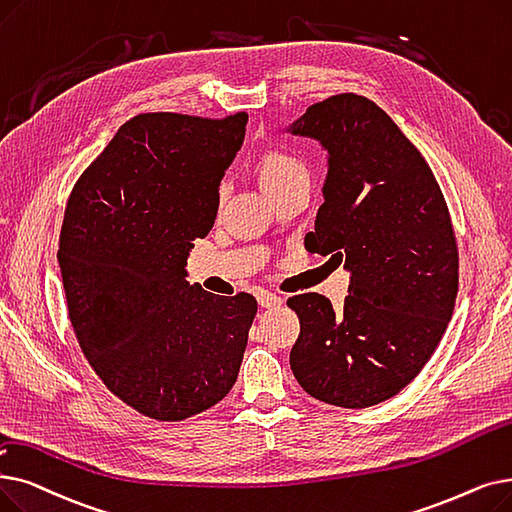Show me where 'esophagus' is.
<instances>
[{"instance_id":"esophagus-1","label":"esophagus","mask_w":512,"mask_h":512,"mask_svg":"<svg viewBox=\"0 0 512 512\" xmlns=\"http://www.w3.org/2000/svg\"><path fill=\"white\" fill-rule=\"evenodd\" d=\"M257 301H259V305H261V307L270 309V307L280 305V303H282V297H278V295H274V293H268V291H261V293H259V297H257Z\"/></svg>"}]
</instances>
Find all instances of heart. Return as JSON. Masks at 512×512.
I'll list each match as a JSON object with an SVG mask.
<instances>
[{
	"instance_id": "obj_1",
	"label": "heart",
	"mask_w": 512,
	"mask_h": 512,
	"mask_svg": "<svg viewBox=\"0 0 512 512\" xmlns=\"http://www.w3.org/2000/svg\"><path fill=\"white\" fill-rule=\"evenodd\" d=\"M257 175L261 180V186L272 192L288 182L297 180V177H307L305 165L288 154L284 150H268L261 154V159L257 161Z\"/></svg>"
}]
</instances>
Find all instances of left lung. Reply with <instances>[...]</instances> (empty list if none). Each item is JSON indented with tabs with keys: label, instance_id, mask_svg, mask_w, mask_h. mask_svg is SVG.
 I'll list each match as a JSON object with an SVG mask.
<instances>
[{
	"label": "left lung",
	"instance_id": "1",
	"mask_svg": "<svg viewBox=\"0 0 512 512\" xmlns=\"http://www.w3.org/2000/svg\"><path fill=\"white\" fill-rule=\"evenodd\" d=\"M286 131L328 152L305 247L351 274L339 311L318 293L286 301L301 324L291 370L330 406L381 404L429 362L452 318L458 249L446 198L416 146L364 96L311 104Z\"/></svg>",
	"mask_w": 512,
	"mask_h": 512
}]
</instances>
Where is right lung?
<instances>
[{
    "label": "right lung",
    "instance_id": "obj_1",
    "mask_svg": "<svg viewBox=\"0 0 512 512\" xmlns=\"http://www.w3.org/2000/svg\"><path fill=\"white\" fill-rule=\"evenodd\" d=\"M247 121L133 117L66 203L58 263L79 347L108 391L154 420L221 402L247 349L255 297H219L186 280Z\"/></svg>",
    "mask_w": 512,
    "mask_h": 512
}]
</instances>
